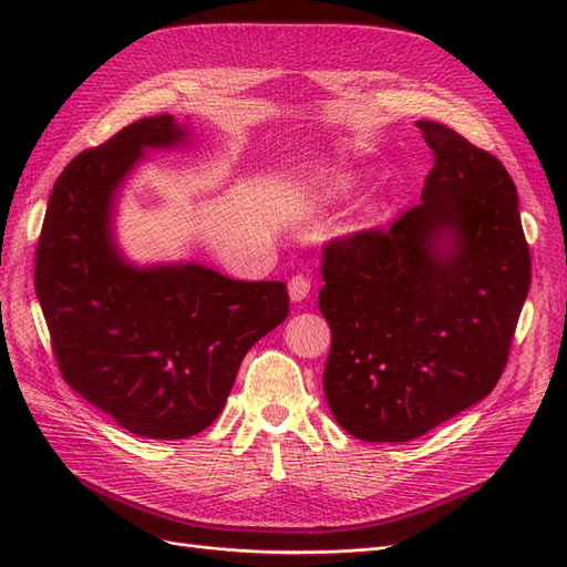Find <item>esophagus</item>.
Here are the masks:
<instances>
[{"label":"esophagus","mask_w":567,"mask_h":567,"mask_svg":"<svg viewBox=\"0 0 567 567\" xmlns=\"http://www.w3.org/2000/svg\"><path fill=\"white\" fill-rule=\"evenodd\" d=\"M310 288H312L310 279L302 277V274H296V277L288 281V296H290V300H293V302H300V300H305L307 296H310Z\"/></svg>","instance_id":"obj_1"}]
</instances>
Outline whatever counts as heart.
Returning <instances> with one entry per match:
<instances>
[{"mask_svg": "<svg viewBox=\"0 0 567 567\" xmlns=\"http://www.w3.org/2000/svg\"><path fill=\"white\" fill-rule=\"evenodd\" d=\"M354 184L357 182L350 173H333L317 182V194L321 200H338L342 196H348L354 188Z\"/></svg>", "mask_w": 567, "mask_h": 567, "instance_id": "b5f03b06", "label": "heart"}]
</instances>
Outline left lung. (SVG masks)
<instances>
[{"label": "left lung", "instance_id": "left-lung-1", "mask_svg": "<svg viewBox=\"0 0 567 567\" xmlns=\"http://www.w3.org/2000/svg\"><path fill=\"white\" fill-rule=\"evenodd\" d=\"M416 125L435 156L421 203L323 250V392L367 442L421 437L487 398L532 277L506 167L447 125Z\"/></svg>", "mask_w": 567, "mask_h": 567}]
</instances>
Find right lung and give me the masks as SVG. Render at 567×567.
I'll use <instances>...</instances> for the list:
<instances>
[{
  "mask_svg": "<svg viewBox=\"0 0 567 567\" xmlns=\"http://www.w3.org/2000/svg\"><path fill=\"white\" fill-rule=\"evenodd\" d=\"M186 142V125L153 115L80 153L49 196L35 252V290L65 383L148 440L205 431L246 352L288 317L284 281H236L198 262L134 267L120 255V186L146 148Z\"/></svg>",
  "mask_w": 567,
  "mask_h": 567,
  "instance_id": "add662e5",
  "label": "right lung"
}]
</instances>
